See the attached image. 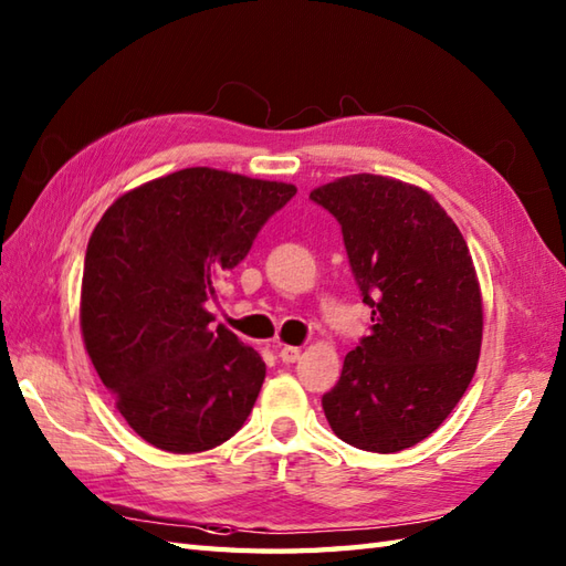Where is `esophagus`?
Segmentation results:
<instances>
[{"label":"esophagus","instance_id":"34e87169","mask_svg":"<svg viewBox=\"0 0 566 566\" xmlns=\"http://www.w3.org/2000/svg\"><path fill=\"white\" fill-rule=\"evenodd\" d=\"M302 357V347H294V345H284L282 350H280V359L282 363H286V365H292V363H296V359Z\"/></svg>","mask_w":566,"mask_h":566}]
</instances>
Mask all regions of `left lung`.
<instances>
[{
  "instance_id": "left-lung-1",
  "label": "left lung",
  "mask_w": 566,
  "mask_h": 566,
  "mask_svg": "<svg viewBox=\"0 0 566 566\" xmlns=\"http://www.w3.org/2000/svg\"><path fill=\"white\" fill-rule=\"evenodd\" d=\"M340 223L371 333L323 394L335 436L367 452L413 448L462 399L482 350V292L469 248L428 191L350 175L311 191Z\"/></svg>"
}]
</instances>
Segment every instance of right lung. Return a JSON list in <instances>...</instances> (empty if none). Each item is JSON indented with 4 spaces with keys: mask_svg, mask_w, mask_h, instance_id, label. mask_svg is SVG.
Wrapping results in <instances>:
<instances>
[{
    "mask_svg": "<svg viewBox=\"0 0 566 566\" xmlns=\"http://www.w3.org/2000/svg\"><path fill=\"white\" fill-rule=\"evenodd\" d=\"M296 195L211 167H187L118 197L90 238L82 338L118 413L155 448L211 450L245 423L264 363L209 328L216 282Z\"/></svg>",
    "mask_w": 566,
    "mask_h": 566,
    "instance_id": "right-lung-1",
    "label": "right lung"
}]
</instances>
